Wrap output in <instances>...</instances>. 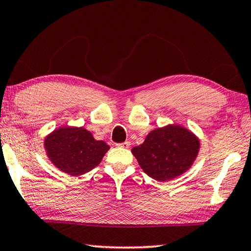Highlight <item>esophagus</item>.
Returning a JSON list of instances; mask_svg holds the SVG:
<instances>
[{
  "label": "esophagus",
  "instance_id": "esophagus-1",
  "mask_svg": "<svg viewBox=\"0 0 251 251\" xmlns=\"http://www.w3.org/2000/svg\"><path fill=\"white\" fill-rule=\"evenodd\" d=\"M118 147H122V148H129L130 146V142H124V143H121V144H117Z\"/></svg>",
  "mask_w": 251,
  "mask_h": 251
}]
</instances>
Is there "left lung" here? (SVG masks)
<instances>
[{
	"label": "left lung",
	"mask_w": 251,
	"mask_h": 251,
	"mask_svg": "<svg viewBox=\"0 0 251 251\" xmlns=\"http://www.w3.org/2000/svg\"><path fill=\"white\" fill-rule=\"evenodd\" d=\"M201 143L196 135L180 125L151 130L142 145L131 150L139 166L152 179L168 181L192 167Z\"/></svg>",
	"instance_id": "1"
}]
</instances>
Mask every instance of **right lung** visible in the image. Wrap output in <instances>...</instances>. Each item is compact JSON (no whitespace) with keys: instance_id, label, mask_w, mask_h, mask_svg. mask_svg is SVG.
I'll list each match as a JSON object with an SVG mask.
<instances>
[{"instance_id":"obj_1","label":"right lung","mask_w":251,"mask_h":251,"mask_svg":"<svg viewBox=\"0 0 251 251\" xmlns=\"http://www.w3.org/2000/svg\"><path fill=\"white\" fill-rule=\"evenodd\" d=\"M44 148L59 171L80 176L99 166L109 146L103 141H96L91 131L83 127L63 126L46 136Z\"/></svg>"}]
</instances>
